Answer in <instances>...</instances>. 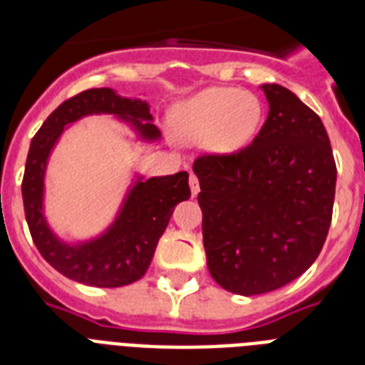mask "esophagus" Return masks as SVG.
Returning <instances> with one entry per match:
<instances>
[{"label": "esophagus", "instance_id": "esophagus-1", "mask_svg": "<svg viewBox=\"0 0 365 365\" xmlns=\"http://www.w3.org/2000/svg\"><path fill=\"white\" fill-rule=\"evenodd\" d=\"M189 187H191V195H193V197H197V193L200 191V185H199V178L195 176L193 172L189 174Z\"/></svg>", "mask_w": 365, "mask_h": 365}]
</instances>
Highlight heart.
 Returning a JSON list of instances; mask_svg holds the SVG:
<instances>
[{"mask_svg": "<svg viewBox=\"0 0 365 365\" xmlns=\"http://www.w3.org/2000/svg\"><path fill=\"white\" fill-rule=\"evenodd\" d=\"M261 119L259 100L239 88H208L178 108L174 123L185 140H206L220 151L242 148Z\"/></svg>", "mask_w": 365, "mask_h": 365, "instance_id": "1", "label": "heart"}]
</instances>
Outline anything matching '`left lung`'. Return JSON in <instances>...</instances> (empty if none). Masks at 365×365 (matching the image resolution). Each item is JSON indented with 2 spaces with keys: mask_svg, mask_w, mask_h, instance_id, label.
I'll use <instances>...</instances> for the list:
<instances>
[{
  "mask_svg": "<svg viewBox=\"0 0 365 365\" xmlns=\"http://www.w3.org/2000/svg\"><path fill=\"white\" fill-rule=\"evenodd\" d=\"M261 88L269 115L254 142L193 163L208 271L239 295L267 294L301 277L334 214L337 166L320 117L288 88Z\"/></svg>",
  "mask_w": 365,
  "mask_h": 365,
  "instance_id": "obj_1",
  "label": "left lung"
}]
</instances>
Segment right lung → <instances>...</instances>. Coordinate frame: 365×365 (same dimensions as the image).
I'll list each match as a JSON object with an SVG mask.
<instances>
[{"mask_svg": "<svg viewBox=\"0 0 365 365\" xmlns=\"http://www.w3.org/2000/svg\"><path fill=\"white\" fill-rule=\"evenodd\" d=\"M93 113H111L130 121L145 140H157L159 128L142 100L117 96L111 88H88L64 100L31 138L22 178L24 214L34 244L48 265L76 282L96 288H119L140 280L153 259L160 235L174 206L191 197L187 172L149 178L130 189L115 223L100 239L79 246L60 242L43 217V176L51 149L66 125ZM148 120V123H143Z\"/></svg>", "mask_w": 365, "mask_h": 365, "instance_id": "obj_1", "label": "right lung"}]
</instances>
